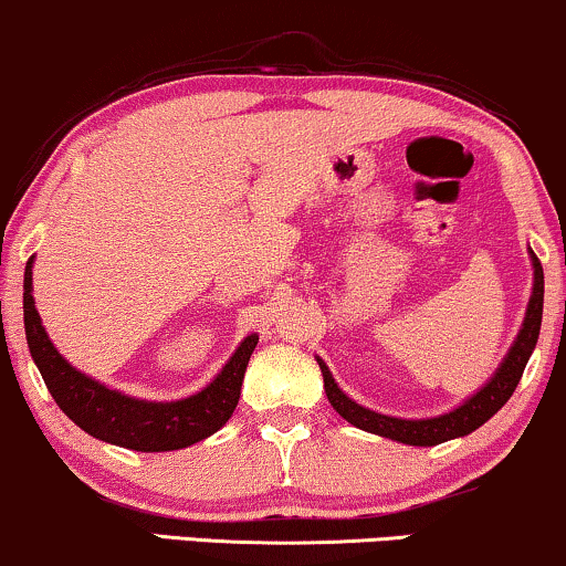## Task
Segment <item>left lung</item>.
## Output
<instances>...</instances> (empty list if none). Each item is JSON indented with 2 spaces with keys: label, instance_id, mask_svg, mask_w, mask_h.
Listing matches in <instances>:
<instances>
[{
  "label": "left lung",
  "instance_id": "left-lung-1",
  "mask_svg": "<svg viewBox=\"0 0 566 566\" xmlns=\"http://www.w3.org/2000/svg\"><path fill=\"white\" fill-rule=\"evenodd\" d=\"M531 263H533V292L531 300H527V311H525V321H522L517 339L512 342L510 353L504 355L502 366L496 368L489 381H485L475 395H470L462 405H457L454 410L443 412V415H433V418H395V415H384L376 410H368V407L357 405L355 399H349L345 391L339 389V384L334 381L332 370L321 357L318 368L324 374V389L328 402L347 423H353L360 431L384 436V439L399 441V443H410V447H436V443H443L449 439H460V436L473 433L475 428H481L485 420L493 418L502 407L506 405V399L512 397V391L517 389L522 370H525L527 360H531L535 345H538V334H541V318H543V266L541 261L535 259V253L531 250Z\"/></svg>",
  "mask_w": 566,
  "mask_h": 566
}]
</instances>
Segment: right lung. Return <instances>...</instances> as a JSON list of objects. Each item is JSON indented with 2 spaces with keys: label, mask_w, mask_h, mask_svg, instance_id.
<instances>
[{
  "label": "right lung",
  "mask_w": 566,
  "mask_h": 566,
  "mask_svg": "<svg viewBox=\"0 0 566 566\" xmlns=\"http://www.w3.org/2000/svg\"><path fill=\"white\" fill-rule=\"evenodd\" d=\"M33 259L35 255L28 259L23 279L28 349L54 402L75 426H81L93 439L114 443V447L135 449V452H171V449H185L209 439L232 418L240 402L248 360L259 345V334H248L224 363V368L213 376V381L196 395L175 399V402L135 399L73 368L52 345L35 311Z\"/></svg>",
  "instance_id": "add662e5"
}]
</instances>
